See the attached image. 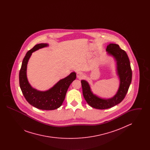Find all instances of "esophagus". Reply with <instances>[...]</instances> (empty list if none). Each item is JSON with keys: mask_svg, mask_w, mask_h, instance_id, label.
I'll return each instance as SVG.
<instances>
[{"mask_svg": "<svg viewBox=\"0 0 150 150\" xmlns=\"http://www.w3.org/2000/svg\"><path fill=\"white\" fill-rule=\"evenodd\" d=\"M76 76H77L78 78L80 79L82 78L84 76V74L81 72L78 71L77 72V73H76Z\"/></svg>", "mask_w": 150, "mask_h": 150, "instance_id": "obj_1", "label": "esophagus"}]
</instances>
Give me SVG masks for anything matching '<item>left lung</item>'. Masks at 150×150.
<instances>
[{
    "instance_id": "left-lung-1",
    "label": "left lung",
    "mask_w": 150,
    "mask_h": 150,
    "mask_svg": "<svg viewBox=\"0 0 150 150\" xmlns=\"http://www.w3.org/2000/svg\"><path fill=\"white\" fill-rule=\"evenodd\" d=\"M108 53L114 56L117 61V71L120 77V84L116 94L108 100L101 99L94 95L90 86L85 80H81L83 96L88 104L97 109H107L120 103L124 99L128 91L132 78V71L128 56L125 50H121L119 45L110 44L107 47Z\"/></svg>"
}]
</instances>
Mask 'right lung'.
Segmentation results:
<instances>
[{"label":"right lung","instance_id":"1","mask_svg":"<svg viewBox=\"0 0 150 150\" xmlns=\"http://www.w3.org/2000/svg\"><path fill=\"white\" fill-rule=\"evenodd\" d=\"M47 44H38L29 50L24 57L19 74V82L22 92L25 99L33 106L44 110H53L60 107L65 98L67 91L72 82L76 78L75 72L59 80L50 90L38 91L29 84L26 77V67L32 53L47 46Z\"/></svg>","mask_w":150,"mask_h":150}]
</instances>
